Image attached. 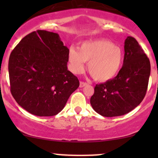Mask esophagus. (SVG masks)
<instances>
[{
    "label": "esophagus",
    "instance_id": "1",
    "mask_svg": "<svg viewBox=\"0 0 158 158\" xmlns=\"http://www.w3.org/2000/svg\"><path fill=\"white\" fill-rule=\"evenodd\" d=\"M87 85H88V83L84 82V81H80V83H79V87H80V88H83V87L86 86Z\"/></svg>",
    "mask_w": 158,
    "mask_h": 158
}]
</instances>
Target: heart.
Listing matches in <instances>:
<instances>
[{"label":"heart","mask_w":158,"mask_h":158,"mask_svg":"<svg viewBox=\"0 0 158 158\" xmlns=\"http://www.w3.org/2000/svg\"><path fill=\"white\" fill-rule=\"evenodd\" d=\"M70 70L75 74L83 73L88 62L89 73L95 80L108 81L114 79L122 68L124 52L120 47L106 39L81 43L79 50L70 47L68 52Z\"/></svg>","instance_id":"1"}]
</instances>
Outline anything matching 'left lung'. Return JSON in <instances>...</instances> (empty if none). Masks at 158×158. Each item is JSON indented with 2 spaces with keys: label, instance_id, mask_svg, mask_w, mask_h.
Instances as JSON below:
<instances>
[{
  "label": "left lung",
  "instance_id": "left-lung-1",
  "mask_svg": "<svg viewBox=\"0 0 158 158\" xmlns=\"http://www.w3.org/2000/svg\"><path fill=\"white\" fill-rule=\"evenodd\" d=\"M124 61L117 77L96 85L90 98L92 108L103 117H118L138 106L147 90L151 65L138 42L128 36L125 41Z\"/></svg>",
  "mask_w": 158,
  "mask_h": 158
}]
</instances>
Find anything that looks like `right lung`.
<instances>
[{
  "mask_svg": "<svg viewBox=\"0 0 158 158\" xmlns=\"http://www.w3.org/2000/svg\"><path fill=\"white\" fill-rule=\"evenodd\" d=\"M69 49L59 34L37 30L25 36L9 59L10 90L20 106L39 117H51L64 108L79 88L68 70Z\"/></svg>",
  "mask_w": 158,
  "mask_h": 158,
  "instance_id": "right-lung-1",
  "label": "right lung"
}]
</instances>
